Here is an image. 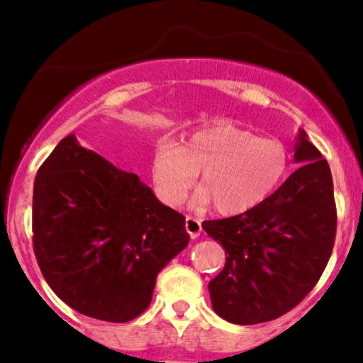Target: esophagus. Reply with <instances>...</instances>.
Segmentation results:
<instances>
[{"mask_svg": "<svg viewBox=\"0 0 363 363\" xmlns=\"http://www.w3.org/2000/svg\"><path fill=\"white\" fill-rule=\"evenodd\" d=\"M185 228H186L188 235H190L191 238H198V236H200V233H201V221L198 220V218L186 216Z\"/></svg>", "mask_w": 363, "mask_h": 363, "instance_id": "obj_1", "label": "esophagus"}]
</instances>
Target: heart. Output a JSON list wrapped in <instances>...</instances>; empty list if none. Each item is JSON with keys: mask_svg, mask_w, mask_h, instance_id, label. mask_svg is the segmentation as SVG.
<instances>
[{"mask_svg": "<svg viewBox=\"0 0 363 363\" xmlns=\"http://www.w3.org/2000/svg\"><path fill=\"white\" fill-rule=\"evenodd\" d=\"M289 168L287 148L276 138L256 137L233 123L200 128L182 143L160 142L153 152L152 177L167 205L183 200L200 172L195 205H213L233 215L259 205L272 195Z\"/></svg>", "mask_w": 363, "mask_h": 363, "instance_id": "b5f03b06", "label": "heart"}]
</instances>
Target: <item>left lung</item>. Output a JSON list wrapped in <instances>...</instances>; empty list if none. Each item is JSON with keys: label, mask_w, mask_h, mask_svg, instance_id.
I'll use <instances>...</instances> for the list:
<instances>
[{"label": "left lung", "mask_w": 363, "mask_h": 363, "mask_svg": "<svg viewBox=\"0 0 363 363\" xmlns=\"http://www.w3.org/2000/svg\"><path fill=\"white\" fill-rule=\"evenodd\" d=\"M294 162L302 165L259 205L201 225L228 255L208 289L213 309L231 324L284 315L329 262L337 228L334 183L329 163L304 130L294 143Z\"/></svg>", "instance_id": "left-lung-1"}]
</instances>
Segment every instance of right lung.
Masks as SVG:
<instances>
[{
  "instance_id": "add662e5",
  "label": "right lung",
  "mask_w": 363,
  "mask_h": 363,
  "mask_svg": "<svg viewBox=\"0 0 363 363\" xmlns=\"http://www.w3.org/2000/svg\"><path fill=\"white\" fill-rule=\"evenodd\" d=\"M188 241L185 216L74 133L38 170L34 255L49 287L84 315L135 319L150 306L158 272Z\"/></svg>"
}]
</instances>
